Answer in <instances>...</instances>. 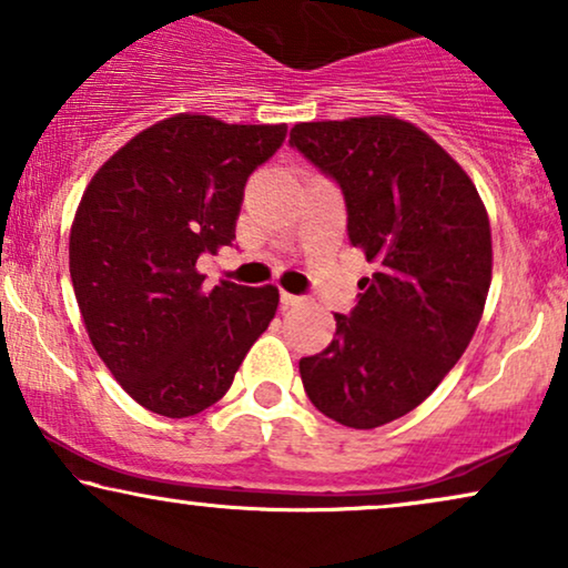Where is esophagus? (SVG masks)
<instances>
[{"mask_svg": "<svg viewBox=\"0 0 568 568\" xmlns=\"http://www.w3.org/2000/svg\"><path fill=\"white\" fill-rule=\"evenodd\" d=\"M278 300H282V307H284V310H290V307H300L302 302H305L302 297H297V294H290V292H282V294H278Z\"/></svg>", "mask_w": 568, "mask_h": 568, "instance_id": "1", "label": "esophagus"}]
</instances>
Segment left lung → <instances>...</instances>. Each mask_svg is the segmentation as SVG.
Here are the masks:
<instances>
[{
    "instance_id": "obj_1",
    "label": "left lung",
    "mask_w": 568,
    "mask_h": 568,
    "mask_svg": "<svg viewBox=\"0 0 568 568\" xmlns=\"http://www.w3.org/2000/svg\"><path fill=\"white\" fill-rule=\"evenodd\" d=\"M290 144L338 183L348 243L377 271L321 354L300 359L313 406L375 429L429 398L455 367L491 286V227L465 170L393 115L297 123Z\"/></svg>"
}]
</instances>
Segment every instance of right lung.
Returning a JSON list of instances; mask_svg holds the SVG:
<instances>
[{
  "mask_svg": "<svg viewBox=\"0 0 568 568\" xmlns=\"http://www.w3.org/2000/svg\"><path fill=\"white\" fill-rule=\"evenodd\" d=\"M286 123L178 113L92 175L69 235L84 328L119 385L152 414L196 416L230 390L278 307L276 286L204 290L199 255L232 245L245 183Z\"/></svg>",
  "mask_w": 568,
  "mask_h": 568,
  "instance_id": "obj_1",
  "label": "right lung"
}]
</instances>
